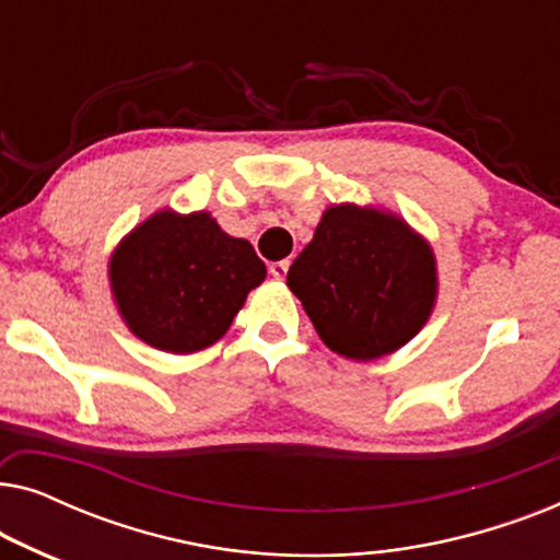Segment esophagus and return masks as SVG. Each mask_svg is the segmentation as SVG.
Wrapping results in <instances>:
<instances>
[{
	"instance_id": "1",
	"label": "esophagus",
	"mask_w": 560,
	"mask_h": 560,
	"mask_svg": "<svg viewBox=\"0 0 560 560\" xmlns=\"http://www.w3.org/2000/svg\"><path fill=\"white\" fill-rule=\"evenodd\" d=\"M288 267H290V262L288 259H280V262H272L270 265V275L275 280H282L288 275Z\"/></svg>"
}]
</instances>
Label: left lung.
Segmentation results:
<instances>
[{
  "mask_svg": "<svg viewBox=\"0 0 560 560\" xmlns=\"http://www.w3.org/2000/svg\"><path fill=\"white\" fill-rule=\"evenodd\" d=\"M288 288L328 349L370 362L405 347L425 326L439 275L431 244L405 219L339 203L324 211L290 265Z\"/></svg>",
  "mask_w": 560,
  "mask_h": 560,
  "instance_id": "obj_1",
  "label": "left lung"
}]
</instances>
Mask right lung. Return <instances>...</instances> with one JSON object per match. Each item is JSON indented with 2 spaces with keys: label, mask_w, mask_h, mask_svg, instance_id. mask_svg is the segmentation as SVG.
Segmentation results:
<instances>
[{
  "label": "right lung",
  "mask_w": 560,
  "mask_h": 560,
  "mask_svg": "<svg viewBox=\"0 0 560 560\" xmlns=\"http://www.w3.org/2000/svg\"><path fill=\"white\" fill-rule=\"evenodd\" d=\"M265 275L255 247L221 232L206 211L152 213L109 259L112 295L129 331L171 354L219 341Z\"/></svg>",
  "instance_id": "right-lung-1"
}]
</instances>
